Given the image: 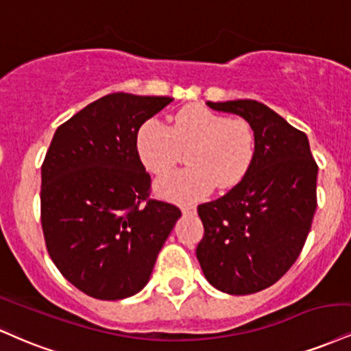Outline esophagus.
Wrapping results in <instances>:
<instances>
[{"label":"esophagus","instance_id":"esophagus-1","mask_svg":"<svg viewBox=\"0 0 351 351\" xmlns=\"http://www.w3.org/2000/svg\"><path fill=\"white\" fill-rule=\"evenodd\" d=\"M181 210H183L184 214H194V213H196V206H193V204L181 206Z\"/></svg>","mask_w":351,"mask_h":351}]
</instances>
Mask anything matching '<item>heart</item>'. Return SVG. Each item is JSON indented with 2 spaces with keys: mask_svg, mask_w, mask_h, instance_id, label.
Masks as SVG:
<instances>
[{
  "mask_svg": "<svg viewBox=\"0 0 351 351\" xmlns=\"http://www.w3.org/2000/svg\"><path fill=\"white\" fill-rule=\"evenodd\" d=\"M135 150L147 171L170 173L189 150L191 167L157 183L160 196L175 201L202 199L214 188L230 189L242 181L255 158V134L245 119L188 104L173 117L171 128L157 117L147 119L135 135Z\"/></svg>",
  "mask_w": 351,
  "mask_h": 351,
  "instance_id": "obj_1",
  "label": "heart"
}]
</instances>
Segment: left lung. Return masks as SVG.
<instances>
[{
    "label": "left lung",
    "mask_w": 351,
    "mask_h": 351,
    "mask_svg": "<svg viewBox=\"0 0 351 351\" xmlns=\"http://www.w3.org/2000/svg\"><path fill=\"white\" fill-rule=\"evenodd\" d=\"M208 106L252 125L255 158L237 186L197 206L204 235L196 256L206 280L222 293H258L293 267L306 243L317 208L319 167L307 135L263 103Z\"/></svg>",
    "instance_id": "8db88e82"
}]
</instances>
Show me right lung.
I'll use <instances>...</instances> for the list:
<instances>
[{"mask_svg": "<svg viewBox=\"0 0 351 351\" xmlns=\"http://www.w3.org/2000/svg\"><path fill=\"white\" fill-rule=\"evenodd\" d=\"M173 98L112 93L55 130L42 163L40 221L58 271L88 296H134L181 216L150 199L135 135Z\"/></svg>", "mask_w": 351, "mask_h": 351, "instance_id": "1", "label": "right lung"}]
</instances>
